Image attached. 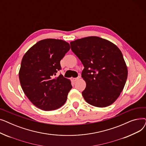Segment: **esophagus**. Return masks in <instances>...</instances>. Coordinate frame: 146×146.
I'll return each instance as SVG.
<instances>
[{
    "mask_svg": "<svg viewBox=\"0 0 146 146\" xmlns=\"http://www.w3.org/2000/svg\"><path fill=\"white\" fill-rule=\"evenodd\" d=\"M80 78V76H78V78H73V81H74V82H76L77 80H78Z\"/></svg>",
    "mask_w": 146,
    "mask_h": 146,
    "instance_id": "1",
    "label": "esophagus"
}]
</instances>
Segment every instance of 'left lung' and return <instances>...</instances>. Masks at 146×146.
Instances as JSON below:
<instances>
[{
  "instance_id": "1",
  "label": "left lung",
  "mask_w": 146,
  "mask_h": 146,
  "mask_svg": "<svg viewBox=\"0 0 146 146\" xmlns=\"http://www.w3.org/2000/svg\"><path fill=\"white\" fill-rule=\"evenodd\" d=\"M71 49L84 66L82 78L86 86L85 100L96 107L108 106L120 95L127 79L128 70L116 45L98 36H88L70 42Z\"/></svg>"
}]
</instances>
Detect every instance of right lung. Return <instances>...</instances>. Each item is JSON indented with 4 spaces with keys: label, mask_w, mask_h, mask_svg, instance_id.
<instances>
[{
    "label": "right lung",
    "mask_w": 146,
    "mask_h": 146,
    "mask_svg": "<svg viewBox=\"0 0 146 146\" xmlns=\"http://www.w3.org/2000/svg\"><path fill=\"white\" fill-rule=\"evenodd\" d=\"M65 41L56 39L41 40L31 47L22 58L19 78L24 94L37 108L55 110L66 102L72 88L71 82L60 74V60L69 50Z\"/></svg>",
    "instance_id": "add662e5"
}]
</instances>
